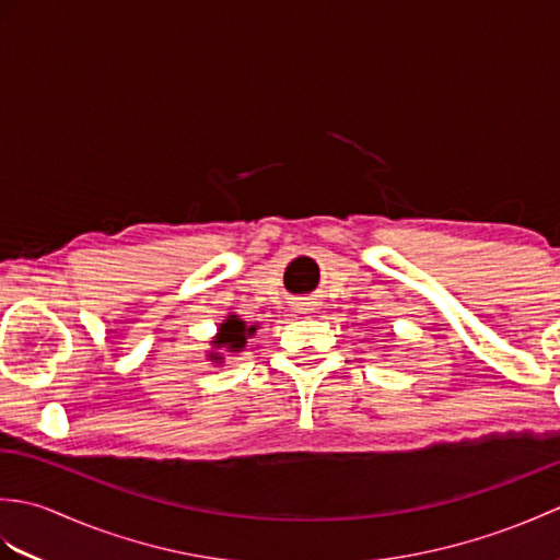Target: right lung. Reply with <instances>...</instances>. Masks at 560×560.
<instances>
[{
	"instance_id": "1",
	"label": "right lung",
	"mask_w": 560,
	"mask_h": 560,
	"mask_svg": "<svg viewBox=\"0 0 560 560\" xmlns=\"http://www.w3.org/2000/svg\"><path fill=\"white\" fill-rule=\"evenodd\" d=\"M259 325H247L241 315L231 313L229 317L223 319L217 329V337L211 339V351L207 353V359L213 363H223V353L221 351H229V353H237L247 347V339L255 335Z\"/></svg>"
}]
</instances>
